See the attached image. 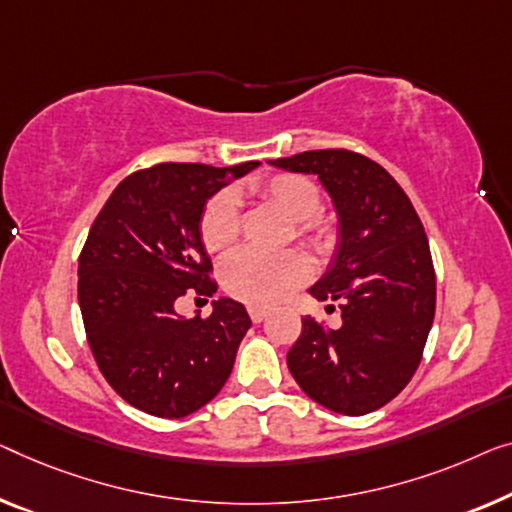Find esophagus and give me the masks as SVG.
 <instances>
[{
	"instance_id": "obj_1",
	"label": "esophagus",
	"mask_w": 512,
	"mask_h": 512,
	"mask_svg": "<svg viewBox=\"0 0 512 512\" xmlns=\"http://www.w3.org/2000/svg\"><path fill=\"white\" fill-rule=\"evenodd\" d=\"M248 315H250V319H253L255 324H259V322H264L266 317H269V310H266V308H257V305H250Z\"/></svg>"
}]
</instances>
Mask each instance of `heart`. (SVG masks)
<instances>
[{
	"label": "heart",
	"mask_w": 512,
	"mask_h": 512,
	"mask_svg": "<svg viewBox=\"0 0 512 512\" xmlns=\"http://www.w3.org/2000/svg\"><path fill=\"white\" fill-rule=\"evenodd\" d=\"M248 193L282 213L294 223V236L310 248H324L331 239L329 227L317 218L322 193L317 183L301 174H273L269 179L248 183ZM241 216L232 193H220L209 200L200 220V236L209 253L227 250L239 239ZM308 276L305 259L296 253L262 257L239 250L220 266L223 287L234 299L250 305H273L299 287Z\"/></svg>",
	"instance_id": "heart-1"
}]
</instances>
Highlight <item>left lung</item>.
Segmentation results:
<instances>
[{
    "label": "left lung",
    "mask_w": 512,
    "mask_h": 512,
    "mask_svg": "<svg viewBox=\"0 0 512 512\" xmlns=\"http://www.w3.org/2000/svg\"><path fill=\"white\" fill-rule=\"evenodd\" d=\"M269 163L317 174L338 213L335 253L308 292L326 308L335 302L342 324L324 329L303 317L289 372L335 414H370L409 384L432 329L437 280L421 218L400 183L354 151H303Z\"/></svg>",
    "instance_id": "1"
}]
</instances>
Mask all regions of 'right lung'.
<instances>
[{
	"label": "right lung",
	"mask_w": 512,
	"mask_h": 512,
	"mask_svg": "<svg viewBox=\"0 0 512 512\" xmlns=\"http://www.w3.org/2000/svg\"><path fill=\"white\" fill-rule=\"evenodd\" d=\"M160 163L112 190L78 264V301L98 370L135 409L183 418L211 402L250 329L239 301H211L207 319L181 317L174 301L216 294L200 236L204 207L220 188L255 170Z\"/></svg>",
	"instance_id": "1"
}]
</instances>
